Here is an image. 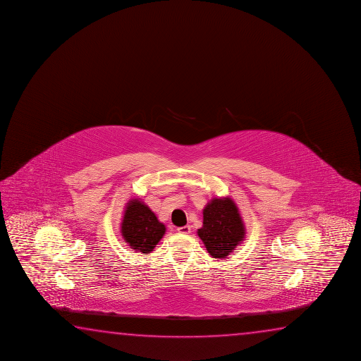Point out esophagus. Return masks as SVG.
I'll return each instance as SVG.
<instances>
[{
  "label": "esophagus",
  "instance_id": "1",
  "mask_svg": "<svg viewBox=\"0 0 361 361\" xmlns=\"http://www.w3.org/2000/svg\"><path fill=\"white\" fill-rule=\"evenodd\" d=\"M178 233H183V235H188L191 232V227L190 226H183V227H178Z\"/></svg>",
  "mask_w": 361,
  "mask_h": 361
}]
</instances>
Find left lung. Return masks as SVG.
Listing matches in <instances>:
<instances>
[{
    "instance_id": "left-lung-1",
    "label": "left lung",
    "mask_w": 361,
    "mask_h": 361,
    "mask_svg": "<svg viewBox=\"0 0 361 361\" xmlns=\"http://www.w3.org/2000/svg\"><path fill=\"white\" fill-rule=\"evenodd\" d=\"M197 235L214 258H225L235 251L245 238L246 230L233 200H211L204 209V225Z\"/></svg>"
}]
</instances>
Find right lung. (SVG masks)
I'll list each match as a JSON object with an SVG mask.
<instances>
[{
	"instance_id": "1",
	"label": "right lung",
	"mask_w": 361,
	"mask_h": 361,
	"mask_svg": "<svg viewBox=\"0 0 361 361\" xmlns=\"http://www.w3.org/2000/svg\"><path fill=\"white\" fill-rule=\"evenodd\" d=\"M165 225L140 200L131 199L126 204L121 232L134 251L150 253L165 235Z\"/></svg>"
}]
</instances>
